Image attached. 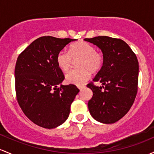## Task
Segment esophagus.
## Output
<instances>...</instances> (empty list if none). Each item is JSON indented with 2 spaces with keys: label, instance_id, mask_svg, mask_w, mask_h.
I'll use <instances>...</instances> for the list:
<instances>
[{
  "label": "esophagus",
  "instance_id": "obj_1",
  "mask_svg": "<svg viewBox=\"0 0 154 154\" xmlns=\"http://www.w3.org/2000/svg\"><path fill=\"white\" fill-rule=\"evenodd\" d=\"M84 88H85V86H79V87H78V88L80 89V91H82V89H83Z\"/></svg>",
  "mask_w": 154,
  "mask_h": 154
}]
</instances>
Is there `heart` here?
Returning <instances> with one entry per match:
<instances>
[{"label":"heart","mask_w":154,"mask_h":154,"mask_svg":"<svg viewBox=\"0 0 154 154\" xmlns=\"http://www.w3.org/2000/svg\"><path fill=\"white\" fill-rule=\"evenodd\" d=\"M80 58L78 67L80 69L72 70L66 74V82L69 84L82 85L90 78V72H96L102 68L104 56L96 51L95 47L86 42L81 41L70 47L69 52L61 50L58 53L56 62L59 69L67 72L70 69L72 58Z\"/></svg>","instance_id":"obj_1"}]
</instances>
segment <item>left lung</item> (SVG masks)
Instances as JSON below:
<instances>
[{"label":"left lung","instance_id":"8db88e82","mask_svg":"<svg viewBox=\"0 0 154 154\" xmlns=\"http://www.w3.org/2000/svg\"><path fill=\"white\" fill-rule=\"evenodd\" d=\"M96 45L103 53L104 62L93 81V91L88 103L91 116L102 124H113L122 118L132 106L137 92L139 63L129 45L119 38L96 36L85 38Z\"/></svg>","mask_w":154,"mask_h":154}]
</instances>
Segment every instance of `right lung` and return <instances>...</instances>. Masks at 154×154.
<instances>
[{"mask_svg": "<svg viewBox=\"0 0 154 154\" xmlns=\"http://www.w3.org/2000/svg\"><path fill=\"white\" fill-rule=\"evenodd\" d=\"M72 38L42 36L18 56L14 69L17 99L24 114L35 124L53 129L63 124L79 89L63 85L64 76L56 62L58 53Z\"/></svg>", "mask_w": 154, "mask_h": 154, "instance_id": "obj_1", "label": "right lung"}]
</instances>
